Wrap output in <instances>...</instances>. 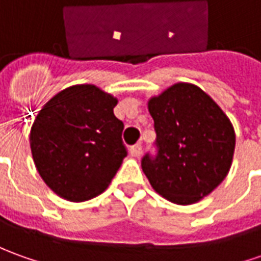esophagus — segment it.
Listing matches in <instances>:
<instances>
[{"label": "esophagus", "mask_w": 261, "mask_h": 261, "mask_svg": "<svg viewBox=\"0 0 261 261\" xmlns=\"http://www.w3.org/2000/svg\"><path fill=\"white\" fill-rule=\"evenodd\" d=\"M141 153H143V145L141 144L131 145L130 154L133 155V157H140V155H141Z\"/></svg>", "instance_id": "esophagus-1"}]
</instances>
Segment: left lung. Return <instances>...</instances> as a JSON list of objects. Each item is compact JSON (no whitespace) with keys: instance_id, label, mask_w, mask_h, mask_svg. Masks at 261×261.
I'll use <instances>...</instances> for the list:
<instances>
[{"instance_id":"8db88e82","label":"left lung","mask_w":261,"mask_h":261,"mask_svg":"<svg viewBox=\"0 0 261 261\" xmlns=\"http://www.w3.org/2000/svg\"><path fill=\"white\" fill-rule=\"evenodd\" d=\"M155 155L141 167L154 190L175 204L208 196L227 175L234 154V128L223 110L197 86L178 83L148 101Z\"/></svg>"}]
</instances>
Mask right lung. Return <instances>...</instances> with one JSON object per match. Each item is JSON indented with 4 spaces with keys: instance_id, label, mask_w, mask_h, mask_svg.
I'll list each match as a JSON object with an SVG mask.
<instances>
[{
    "instance_id": "right-lung-1",
    "label": "right lung",
    "mask_w": 261,
    "mask_h": 261,
    "mask_svg": "<svg viewBox=\"0 0 261 261\" xmlns=\"http://www.w3.org/2000/svg\"><path fill=\"white\" fill-rule=\"evenodd\" d=\"M117 98L98 87L65 88L42 107L30 133L34 163L60 197L86 201L108 187L127 148Z\"/></svg>"
}]
</instances>
